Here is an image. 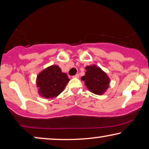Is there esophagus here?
Here are the masks:
<instances>
[{"instance_id":"34e87169","label":"esophagus","mask_w":149,"mask_h":149,"mask_svg":"<svg viewBox=\"0 0 149 149\" xmlns=\"http://www.w3.org/2000/svg\"><path fill=\"white\" fill-rule=\"evenodd\" d=\"M72 77H75V78H78V77H79V74H75V75H73Z\"/></svg>"}]
</instances>
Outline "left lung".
I'll return each instance as SVG.
<instances>
[{
	"instance_id": "1",
	"label": "left lung",
	"mask_w": 149,
	"mask_h": 149,
	"mask_svg": "<svg viewBox=\"0 0 149 149\" xmlns=\"http://www.w3.org/2000/svg\"><path fill=\"white\" fill-rule=\"evenodd\" d=\"M86 72L81 79L88 89L97 95H102L109 87L110 79L107 75L96 65H89L86 68Z\"/></svg>"
}]
</instances>
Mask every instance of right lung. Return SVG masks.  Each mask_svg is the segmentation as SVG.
<instances>
[{"label":"right lung","mask_w":149,"mask_h":149,"mask_svg":"<svg viewBox=\"0 0 149 149\" xmlns=\"http://www.w3.org/2000/svg\"><path fill=\"white\" fill-rule=\"evenodd\" d=\"M70 79L58 65H51L38 75L37 87L38 93L46 99L56 97L64 90Z\"/></svg>","instance_id":"1"}]
</instances>
